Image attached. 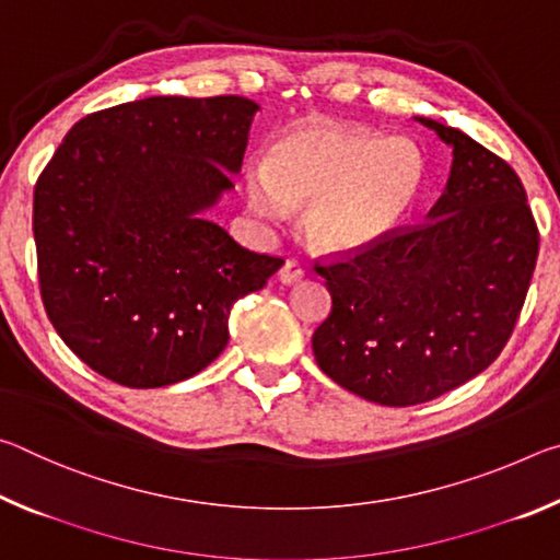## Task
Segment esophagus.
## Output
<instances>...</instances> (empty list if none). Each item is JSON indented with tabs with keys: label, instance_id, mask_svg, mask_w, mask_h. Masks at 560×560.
I'll list each match as a JSON object with an SVG mask.
<instances>
[{
	"label": "esophagus",
	"instance_id": "esophagus-1",
	"mask_svg": "<svg viewBox=\"0 0 560 560\" xmlns=\"http://www.w3.org/2000/svg\"><path fill=\"white\" fill-rule=\"evenodd\" d=\"M279 279L283 283H296L303 279V267L296 259H287L283 261V267L279 269Z\"/></svg>",
	"mask_w": 560,
	"mask_h": 560
}]
</instances>
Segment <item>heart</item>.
Returning a JSON list of instances; mask_svg holds the SVG:
<instances>
[{
  "mask_svg": "<svg viewBox=\"0 0 560 560\" xmlns=\"http://www.w3.org/2000/svg\"><path fill=\"white\" fill-rule=\"evenodd\" d=\"M424 163L407 140L358 128L306 122L273 145L269 165L246 177L249 205L283 220L308 205L306 232L328 252H358L390 234L412 210Z\"/></svg>",
  "mask_w": 560,
  "mask_h": 560,
  "instance_id": "heart-1",
  "label": "heart"
}]
</instances>
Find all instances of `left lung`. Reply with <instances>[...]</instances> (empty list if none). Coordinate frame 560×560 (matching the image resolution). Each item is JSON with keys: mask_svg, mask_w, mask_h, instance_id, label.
Masks as SVG:
<instances>
[{"mask_svg": "<svg viewBox=\"0 0 560 560\" xmlns=\"http://www.w3.org/2000/svg\"><path fill=\"white\" fill-rule=\"evenodd\" d=\"M417 120L454 155L428 222L316 259L334 301L311 340L316 363L387 407L434 400L494 363L538 257V226L514 167L457 128Z\"/></svg>", "mask_w": 560, "mask_h": 560, "instance_id": "left-lung-1", "label": "left lung"}]
</instances>
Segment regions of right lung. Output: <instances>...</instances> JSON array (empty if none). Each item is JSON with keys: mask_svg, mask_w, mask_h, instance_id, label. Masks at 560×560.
Returning <instances> with one entry per match:
<instances>
[{"mask_svg": "<svg viewBox=\"0 0 560 560\" xmlns=\"http://www.w3.org/2000/svg\"><path fill=\"white\" fill-rule=\"evenodd\" d=\"M242 96H153L89 113L34 187L46 316L91 371L148 390L187 381L230 340L236 299L283 264L205 220L240 173Z\"/></svg>", "mask_w": 560, "mask_h": 560, "instance_id": "obj_1", "label": "right lung"}]
</instances>
